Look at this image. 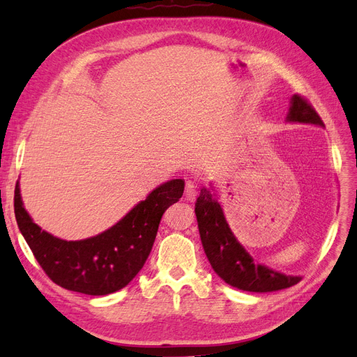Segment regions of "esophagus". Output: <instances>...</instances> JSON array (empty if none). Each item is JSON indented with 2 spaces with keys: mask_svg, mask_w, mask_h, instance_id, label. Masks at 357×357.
<instances>
[{
  "mask_svg": "<svg viewBox=\"0 0 357 357\" xmlns=\"http://www.w3.org/2000/svg\"><path fill=\"white\" fill-rule=\"evenodd\" d=\"M184 195H185V199L187 200H195V197L197 196V184L192 180H188L185 183V190H184Z\"/></svg>",
  "mask_w": 357,
  "mask_h": 357,
  "instance_id": "1",
  "label": "esophagus"
}]
</instances>
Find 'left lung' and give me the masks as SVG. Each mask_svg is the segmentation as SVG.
Segmentation results:
<instances>
[{
	"label": "left lung",
	"mask_w": 357,
	"mask_h": 357,
	"mask_svg": "<svg viewBox=\"0 0 357 357\" xmlns=\"http://www.w3.org/2000/svg\"><path fill=\"white\" fill-rule=\"evenodd\" d=\"M287 121L324 127L320 115L303 96L291 98ZM204 254L216 274L229 285L250 292H271L296 285L298 275H285L254 262L230 230L220 203L203 187L195 204Z\"/></svg>",
	"instance_id": "left-lung-1"
}]
</instances>
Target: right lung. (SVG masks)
<instances>
[{
    "label": "right lung",
    "instance_id": "1",
    "mask_svg": "<svg viewBox=\"0 0 357 357\" xmlns=\"http://www.w3.org/2000/svg\"><path fill=\"white\" fill-rule=\"evenodd\" d=\"M184 192V180L162 183L116 225L83 239L63 241L41 230L26 212L18 181L14 212L21 235L47 277L57 285L88 296H107L128 285L149 258L160 220Z\"/></svg>",
    "mask_w": 357,
    "mask_h": 357
}]
</instances>
